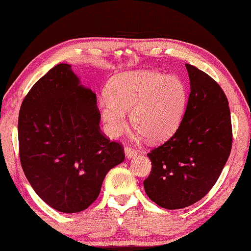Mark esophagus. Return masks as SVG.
<instances>
[{"label": "esophagus", "mask_w": 251, "mask_h": 251, "mask_svg": "<svg viewBox=\"0 0 251 251\" xmlns=\"http://www.w3.org/2000/svg\"><path fill=\"white\" fill-rule=\"evenodd\" d=\"M125 155L127 159H134L135 156L137 155V150L130 148V147H126L125 148Z\"/></svg>", "instance_id": "34e87169"}]
</instances>
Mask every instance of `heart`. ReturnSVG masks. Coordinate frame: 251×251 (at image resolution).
<instances>
[{"label": "heart", "mask_w": 251, "mask_h": 251, "mask_svg": "<svg viewBox=\"0 0 251 251\" xmlns=\"http://www.w3.org/2000/svg\"><path fill=\"white\" fill-rule=\"evenodd\" d=\"M186 104L187 90L178 77L136 71L113 77L97 109L112 138L125 130L126 112L130 111L132 127L150 141H161L177 129Z\"/></svg>", "instance_id": "b5f03b06"}]
</instances>
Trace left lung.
Here are the masks:
<instances>
[{"mask_svg": "<svg viewBox=\"0 0 251 251\" xmlns=\"http://www.w3.org/2000/svg\"><path fill=\"white\" fill-rule=\"evenodd\" d=\"M187 107L177 130L148 153L152 169L144 181L148 197L169 210L202 199L220 177L232 149L227 98L218 82L190 64Z\"/></svg>", "mask_w": 251, "mask_h": 251, "instance_id": "left-lung-1", "label": "left lung"}]
</instances>
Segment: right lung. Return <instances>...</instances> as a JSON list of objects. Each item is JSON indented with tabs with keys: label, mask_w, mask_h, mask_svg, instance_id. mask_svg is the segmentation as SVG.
<instances>
[{
	"label": "right lung",
	"mask_w": 251,
	"mask_h": 251,
	"mask_svg": "<svg viewBox=\"0 0 251 251\" xmlns=\"http://www.w3.org/2000/svg\"><path fill=\"white\" fill-rule=\"evenodd\" d=\"M97 97L61 63L25 97L18 117L24 173L44 202L63 213L86 210L105 175L125 159L124 148L102 135Z\"/></svg>",
	"instance_id": "right-lung-1"
}]
</instances>
